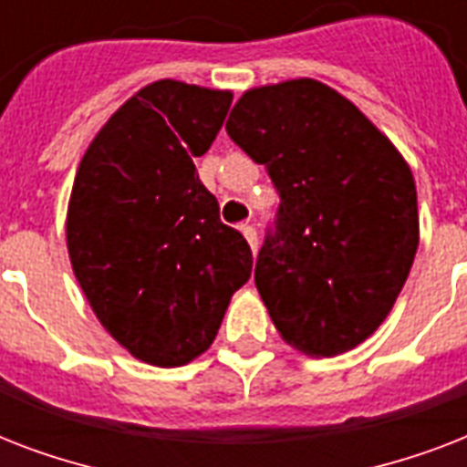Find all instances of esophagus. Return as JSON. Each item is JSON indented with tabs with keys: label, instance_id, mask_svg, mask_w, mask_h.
I'll return each instance as SVG.
<instances>
[{
	"label": "esophagus",
	"instance_id": "obj_1",
	"mask_svg": "<svg viewBox=\"0 0 467 467\" xmlns=\"http://www.w3.org/2000/svg\"><path fill=\"white\" fill-rule=\"evenodd\" d=\"M242 234L247 237L252 252H256V249H259V237H256V227L252 225V223H244V225H242Z\"/></svg>",
	"mask_w": 467,
	"mask_h": 467
}]
</instances>
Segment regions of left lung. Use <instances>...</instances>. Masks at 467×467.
<instances>
[{"instance_id":"8db88e82","label":"left lung","mask_w":467,"mask_h":467,"mask_svg":"<svg viewBox=\"0 0 467 467\" xmlns=\"http://www.w3.org/2000/svg\"><path fill=\"white\" fill-rule=\"evenodd\" d=\"M225 130L281 198L254 269L274 325L310 356L354 348L388 317L412 269V171L351 101L315 79L247 91Z\"/></svg>"}]
</instances>
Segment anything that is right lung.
Instances as JSON below:
<instances>
[{"instance_id":"right-lung-1","label":"right lung","mask_w":467,"mask_h":467,"mask_svg":"<svg viewBox=\"0 0 467 467\" xmlns=\"http://www.w3.org/2000/svg\"><path fill=\"white\" fill-rule=\"evenodd\" d=\"M233 94L161 82L113 113L77 169L67 211L75 276L113 339L145 363L211 347L252 249L196 174Z\"/></svg>"}]
</instances>
